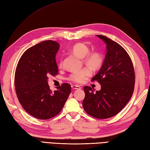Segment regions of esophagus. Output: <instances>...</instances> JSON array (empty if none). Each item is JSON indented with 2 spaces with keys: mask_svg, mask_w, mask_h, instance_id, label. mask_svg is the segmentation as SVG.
I'll use <instances>...</instances> for the list:
<instances>
[{
  "mask_svg": "<svg viewBox=\"0 0 150 150\" xmlns=\"http://www.w3.org/2000/svg\"><path fill=\"white\" fill-rule=\"evenodd\" d=\"M71 88L73 89H77V90H80L81 88V87L79 85H71Z\"/></svg>",
  "mask_w": 150,
  "mask_h": 150,
  "instance_id": "obj_1",
  "label": "esophagus"
}]
</instances>
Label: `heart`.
<instances>
[{"mask_svg":"<svg viewBox=\"0 0 150 150\" xmlns=\"http://www.w3.org/2000/svg\"><path fill=\"white\" fill-rule=\"evenodd\" d=\"M71 51L76 56L83 58V64L88 66L71 73L68 79L73 83H81L86 78L91 76V69L92 70L99 69L103 64L102 54L99 51H92L89 52V47L84 43H77L73 45ZM60 66H62V62Z\"/></svg>","mask_w":150,"mask_h":150,"instance_id":"b5f03b06","label":"heart"}]
</instances>
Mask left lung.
I'll list each match as a JSON object with an SVG mask.
<instances>
[{
	"label": "left lung",
	"instance_id": "obj_1",
	"mask_svg": "<svg viewBox=\"0 0 150 150\" xmlns=\"http://www.w3.org/2000/svg\"><path fill=\"white\" fill-rule=\"evenodd\" d=\"M106 44L107 52L99 72L92 79L101 84L100 91L94 92L84 86V111L97 119L116 115L125 108L134 92L135 74L130 57L117 42L103 35H97Z\"/></svg>",
	"mask_w": 150,
	"mask_h": 150
}]
</instances>
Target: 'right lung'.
Instances as JSON below:
<instances>
[{
	"label": "right lung",
	"mask_w": 150,
	"mask_h": 150,
	"mask_svg": "<svg viewBox=\"0 0 150 150\" xmlns=\"http://www.w3.org/2000/svg\"><path fill=\"white\" fill-rule=\"evenodd\" d=\"M59 47L54 40L40 42L23 54L16 67L14 84L18 99L35 118L45 120L58 115L71 91L68 83H63L54 91L48 84V76L58 73L56 55Z\"/></svg>",
	"instance_id": "add662e5"
}]
</instances>
